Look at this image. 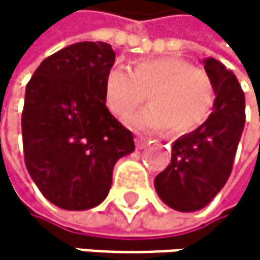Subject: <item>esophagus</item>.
Masks as SVG:
<instances>
[{
  "mask_svg": "<svg viewBox=\"0 0 260 260\" xmlns=\"http://www.w3.org/2000/svg\"><path fill=\"white\" fill-rule=\"evenodd\" d=\"M148 143H149V139H146V137H142V136L136 137V146H137L139 149L145 148V146H146Z\"/></svg>",
  "mask_w": 260,
  "mask_h": 260,
  "instance_id": "esophagus-1",
  "label": "esophagus"
}]
</instances>
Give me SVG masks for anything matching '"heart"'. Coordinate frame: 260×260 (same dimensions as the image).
Segmentation results:
<instances>
[{
    "label": "heart",
    "instance_id": "1",
    "mask_svg": "<svg viewBox=\"0 0 260 260\" xmlns=\"http://www.w3.org/2000/svg\"><path fill=\"white\" fill-rule=\"evenodd\" d=\"M148 100L151 104L129 123L151 133L182 136L200 127L212 112L215 92L204 70L181 57H151L136 62L134 70L114 65L106 75V106L115 117L126 118Z\"/></svg>",
    "mask_w": 260,
    "mask_h": 260
}]
</instances>
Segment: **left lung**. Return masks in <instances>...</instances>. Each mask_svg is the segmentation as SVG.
I'll return each mask as SVG.
<instances>
[{
    "label": "left lung",
    "mask_w": 260,
    "mask_h": 260,
    "mask_svg": "<svg viewBox=\"0 0 260 260\" xmlns=\"http://www.w3.org/2000/svg\"><path fill=\"white\" fill-rule=\"evenodd\" d=\"M215 103L209 118L172 146V162L154 179L160 200L179 212L200 211L226 184L245 126V95L236 75L217 59L204 60Z\"/></svg>",
    "instance_id": "obj_1"
}]
</instances>
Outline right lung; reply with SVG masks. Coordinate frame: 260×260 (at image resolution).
<instances>
[{
    "label": "right lung",
    "instance_id": "add662e5",
    "mask_svg": "<svg viewBox=\"0 0 260 260\" xmlns=\"http://www.w3.org/2000/svg\"><path fill=\"white\" fill-rule=\"evenodd\" d=\"M112 46L79 42L46 57L26 85L21 114L24 164L43 197L67 211L98 206L115 162L134 136L106 107Z\"/></svg>",
    "mask_w": 260,
    "mask_h": 260
}]
</instances>
